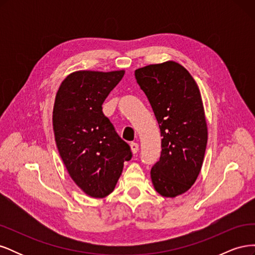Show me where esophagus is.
I'll list each match as a JSON object with an SVG mask.
<instances>
[{"instance_id": "obj_1", "label": "esophagus", "mask_w": 255, "mask_h": 255, "mask_svg": "<svg viewBox=\"0 0 255 255\" xmlns=\"http://www.w3.org/2000/svg\"><path fill=\"white\" fill-rule=\"evenodd\" d=\"M130 150H132V152L135 154L138 152V150H139V144H138L137 142H130Z\"/></svg>"}]
</instances>
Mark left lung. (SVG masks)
Wrapping results in <instances>:
<instances>
[{
    "label": "left lung",
    "mask_w": 255,
    "mask_h": 255,
    "mask_svg": "<svg viewBox=\"0 0 255 255\" xmlns=\"http://www.w3.org/2000/svg\"><path fill=\"white\" fill-rule=\"evenodd\" d=\"M158 122L159 160L151 169L159 195L174 198L187 191L201 170L207 127L201 95L190 73L175 61L150 65L135 71Z\"/></svg>",
    "instance_id": "left-lung-1"
}]
</instances>
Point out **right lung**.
<instances>
[{
    "mask_svg": "<svg viewBox=\"0 0 255 255\" xmlns=\"http://www.w3.org/2000/svg\"><path fill=\"white\" fill-rule=\"evenodd\" d=\"M125 71H78L61 83L53 109V129L59 155L75 184L90 197L114 190L123 163L132 158L104 116L102 104Z\"/></svg>",
    "mask_w": 255,
    "mask_h": 255,
    "instance_id": "add662e5",
    "label": "right lung"
}]
</instances>
